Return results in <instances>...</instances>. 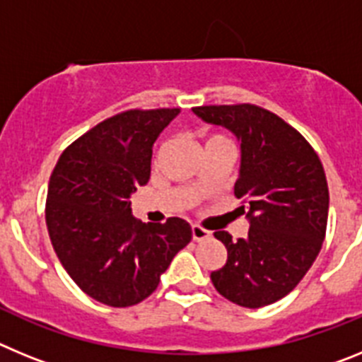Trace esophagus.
<instances>
[{
    "label": "esophagus",
    "mask_w": 362,
    "mask_h": 362,
    "mask_svg": "<svg viewBox=\"0 0 362 362\" xmlns=\"http://www.w3.org/2000/svg\"><path fill=\"white\" fill-rule=\"evenodd\" d=\"M210 238V232L199 225H192V239L194 241H204Z\"/></svg>",
    "instance_id": "34e87169"
}]
</instances>
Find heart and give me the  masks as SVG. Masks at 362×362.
<instances>
[{
  "mask_svg": "<svg viewBox=\"0 0 362 362\" xmlns=\"http://www.w3.org/2000/svg\"><path fill=\"white\" fill-rule=\"evenodd\" d=\"M221 143H232L226 136H223V134H210L209 137H206V146H212V145H221Z\"/></svg>",
  "mask_w": 362,
  "mask_h": 362,
  "instance_id": "1",
  "label": "heart"
}]
</instances>
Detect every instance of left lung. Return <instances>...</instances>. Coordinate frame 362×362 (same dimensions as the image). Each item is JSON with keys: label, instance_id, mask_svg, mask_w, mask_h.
I'll return each instance as SVG.
<instances>
[{"label": "left lung", "instance_id": "8db88e82", "mask_svg": "<svg viewBox=\"0 0 362 362\" xmlns=\"http://www.w3.org/2000/svg\"><path fill=\"white\" fill-rule=\"evenodd\" d=\"M201 119L241 139L233 194L250 219L248 238L216 232L228 259L210 274L217 292L261 308L296 288L321 250L328 223V183L317 152L277 114L252 103L194 107Z\"/></svg>", "mask_w": 362, "mask_h": 362}]
</instances>
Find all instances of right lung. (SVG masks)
Masks as SVG:
<instances>
[{"instance_id": "obj_1", "label": "right lung", "mask_w": 362, "mask_h": 362, "mask_svg": "<svg viewBox=\"0 0 362 362\" xmlns=\"http://www.w3.org/2000/svg\"><path fill=\"white\" fill-rule=\"evenodd\" d=\"M179 108H130L66 146L54 166L45 221L59 263L79 288L127 308L158 288L161 274L190 243L181 217L145 225L130 194L148 183L153 141Z\"/></svg>"}]
</instances>
